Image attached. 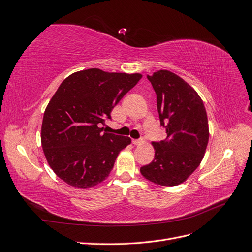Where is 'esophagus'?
Listing matches in <instances>:
<instances>
[{"mask_svg":"<svg viewBox=\"0 0 252 252\" xmlns=\"http://www.w3.org/2000/svg\"><path fill=\"white\" fill-rule=\"evenodd\" d=\"M144 143L143 139H139V140H132V144L133 145H141Z\"/></svg>","mask_w":252,"mask_h":252,"instance_id":"1","label":"esophagus"}]
</instances>
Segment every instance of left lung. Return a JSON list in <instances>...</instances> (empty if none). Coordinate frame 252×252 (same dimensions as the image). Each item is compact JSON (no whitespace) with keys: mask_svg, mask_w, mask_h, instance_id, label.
Masks as SVG:
<instances>
[{"mask_svg":"<svg viewBox=\"0 0 252 252\" xmlns=\"http://www.w3.org/2000/svg\"><path fill=\"white\" fill-rule=\"evenodd\" d=\"M157 94L161 125L167 138L152 142L155 158L141 167L145 179L161 186H177L199 167L209 140L208 119L196 91L169 70L147 75Z\"/></svg>","mask_w":252,"mask_h":252,"instance_id":"left-lung-1","label":"left lung"}]
</instances>
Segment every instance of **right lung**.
Masks as SVG:
<instances>
[{
  "mask_svg": "<svg viewBox=\"0 0 252 252\" xmlns=\"http://www.w3.org/2000/svg\"><path fill=\"white\" fill-rule=\"evenodd\" d=\"M142 78L97 68L67 77L44 112L41 142L51 169L68 185L89 188L108 177L128 136L104 132L111 110Z\"/></svg>",
  "mask_w": 252,
  "mask_h": 252,
  "instance_id": "1",
  "label": "right lung"
}]
</instances>
